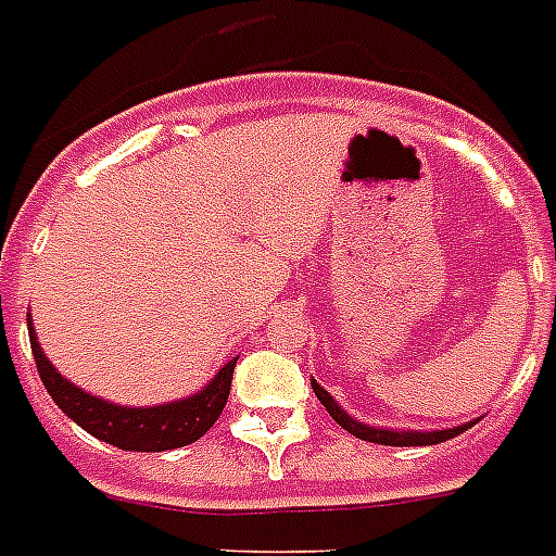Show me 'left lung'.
Instances as JSON below:
<instances>
[{
    "instance_id": "8db88e82",
    "label": "left lung",
    "mask_w": 556,
    "mask_h": 556,
    "mask_svg": "<svg viewBox=\"0 0 556 556\" xmlns=\"http://www.w3.org/2000/svg\"><path fill=\"white\" fill-rule=\"evenodd\" d=\"M312 388H315V396L320 400V405L329 410L331 419L343 427V430H349L351 435H357V439L363 441L388 444V447H427V444H439V441L455 439V435L464 433V430H469V427L476 425V421H467V425L450 427V430H388V427H371V425H363V421L357 419H351L343 407L331 400V393H326L324 388L317 386L315 379H312Z\"/></svg>"
}]
</instances>
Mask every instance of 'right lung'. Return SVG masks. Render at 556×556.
Here are the masks:
<instances>
[{"label":"right lung","instance_id":"1","mask_svg":"<svg viewBox=\"0 0 556 556\" xmlns=\"http://www.w3.org/2000/svg\"><path fill=\"white\" fill-rule=\"evenodd\" d=\"M27 331H30L33 359H36L39 377L52 402L75 425L84 427L89 435L106 441L112 447L135 450V453H163V450H177L202 439L225 410L227 396H230L232 368L239 359L232 357L202 391L188 396V400L165 402V405L154 407H123L115 402L98 400V396L80 391L70 379L61 377L41 351L30 315H27Z\"/></svg>","mask_w":556,"mask_h":556}]
</instances>
